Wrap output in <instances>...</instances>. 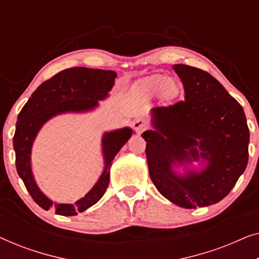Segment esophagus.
Here are the masks:
<instances>
[{"instance_id":"1","label":"esophagus","mask_w":259,"mask_h":259,"mask_svg":"<svg viewBox=\"0 0 259 259\" xmlns=\"http://www.w3.org/2000/svg\"><path fill=\"white\" fill-rule=\"evenodd\" d=\"M133 127L138 133H141L147 128V122L143 119H136L133 121Z\"/></svg>"}]
</instances>
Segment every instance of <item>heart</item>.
Masks as SVG:
<instances>
[{
    "label": "heart",
    "instance_id": "obj_1",
    "mask_svg": "<svg viewBox=\"0 0 259 259\" xmlns=\"http://www.w3.org/2000/svg\"><path fill=\"white\" fill-rule=\"evenodd\" d=\"M172 81L166 76L157 75L152 76L150 79H147L144 83V92L147 95H151V97H154V95H158L162 93V92L167 90V88L171 87Z\"/></svg>",
    "mask_w": 259,
    "mask_h": 259
}]
</instances>
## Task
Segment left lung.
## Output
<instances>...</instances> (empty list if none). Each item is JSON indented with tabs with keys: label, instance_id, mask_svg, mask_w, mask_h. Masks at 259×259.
Listing matches in <instances>:
<instances>
[{
	"label": "left lung",
	"instance_id": "obj_1",
	"mask_svg": "<svg viewBox=\"0 0 259 259\" xmlns=\"http://www.w3.org/2000/svg\"><path fill=\"white\" fill-rule=\"evenodd\" d=\"M185 100L152 109L154 130L141 134L154 186L173 204L204 207L228 196L245 171L250 133L244 109L211 74L196 67L175 65ZM200 151H198L197 150ZM200 172L179 176L173 165L197 161Z\"/></svg>",
	"mask_w": 259,
	"mask_h": 259
}]
</instances>
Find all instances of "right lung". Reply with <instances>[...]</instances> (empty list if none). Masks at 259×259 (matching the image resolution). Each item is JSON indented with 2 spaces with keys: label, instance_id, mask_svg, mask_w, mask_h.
Listing matches in <instances>:
<instances>
[{
  "label": "right lung",
  "instance_id": "1",
  "mask_svg": "<svg viewBox=\"0 0 259 259\" xmlns=\"http://www.w3.org/2000/svg\"><path fill=\"white\" fill-rule=\"evenodd\" d=\"M116 73L113 70L74 67L61 70L45 81L31 94L17 116L14 136L16 169L35 203L44 210L54 208L56 214L75 215L98 203L109 184V169L116 153L132 136L133 131L125 128L104 134L102 153L105 168L97 184L81 199L72 204H56L45 196L35 183L30 166L31 146L42 126L53 116L67 112H87L97 107L99 100L108 95L114 86Z\"/></svg>",
  "mask_w": 259,
  "mask_h": 259
}]
</instances>
